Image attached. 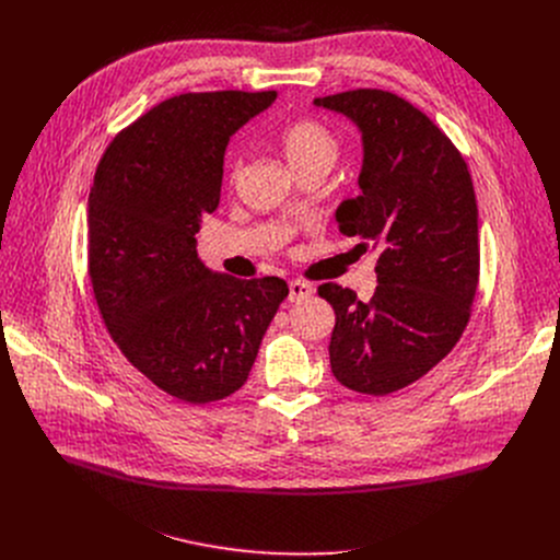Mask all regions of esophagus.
<instances>
[{"label": "esophagus", "mask_w": 560, "mask_h": 560, "mask_svg": "<svg viewBox=\"0 0 560 560\" xmlns=\"http://www.w3.org/2000/svg\"><path fill=\"white\" fill-rule=\"evenodd\" d=\"M312 292H314V288H312L307 281H290L288 299H290L292 303H294V301H303V299H307Z\"/></svg>", "instance_id": "esophagus-1"}]
</instances>
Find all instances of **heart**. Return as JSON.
<instances>
[{"label": "heart", "mask_w": 560, "mask_h": 560, "mask_svg": "<svg viewBox=\"0 0 560 560\" xmlns=\"http://www.w3.org/2000/svg\"><path fill=\"white\" fill-rule=\"evenodd\" d=\"M281 143L283 152L288 156V162L294 166L314 162V159H330L335 162L337 156V139L335 135L316 119H299L292 121L283 132H281ZM242 166V159H234V171Z\"/></svg>", "instance_id": "b5f03b06"}]
</instances>
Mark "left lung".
<instances>
[{
  "mask_svg": "<svg viewBox=\"0 0 560 560\" xmlns=\"http://www.w3.org/2000/svg\"><path fill=\"white\" fill-rule=\"evenodd\" d=\"M363 135L361 195L337 210L359 248H381L370 301L318 285L337 314L330 368L348 389L385 396L425 376L458 343L478 288V210L452 139L389 91L357 89L314 100Z\"/></svg>",
  "mask_w": 560,
  "mask_h": 560,
  "instance_id": "1",
  "label": "left lung"
}]
</instances>
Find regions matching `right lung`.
I'll return each instance as SVG.
<instances>
[{
    "instance_id": "right-lung-1",
    "label": "right lung",
    "mask_w": 560,
    "mask_h": 560,
    "mask_svg": "<svg viewBox=\"0 0 560 560\" xmlns=\"http://www.w3.org/2000/svg\"><path fill=\"white\" fill-rule=\"evenodd\" d=\"M275 91L184 93L106 148L89 197V277L124 357L159 389L203 406L248 381L288 285L236 279L197 257L199 221L219 206L230 137Z\"/></svg>"
}]
</instances>
